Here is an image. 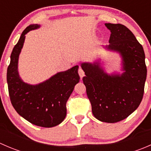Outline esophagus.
<instances>
[{"instance_id":"34e87169","label":"esophagus","mask_w":151,"mask_h":151,"mask_svg":"<svg viewBox=\"0 0 151 151\" xmlns=\"http://www.w3.org/2000/svg\"><path fill=\"white\" fill-rule=\"evenodd\" d=\"M78 73H79V75H80V78H81V79L83 78V77L85 76V72H84V71H83V69L82 68H79Z\"/></svg>"}]
</instances>
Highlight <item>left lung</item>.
<instances>
[{"label": "left lung", "instance_id": "obj_1", "mask_svg": "<svg viewBox=\"0 0 151 151\" xmlns=\"http://www.w3.org/2000/svg\"><path fill=\"white\" fill-rule=\"evenodd\" d=\"M111 32L106 50L122 59V74H109L99 60L83 63V83L92 112L99 121L116 123L127 118L140 104L147 77L144 50L129 28L121 24L105 23Z\"/></svg>", "mask_w": 151, "mask_h": 151}]
</instances>
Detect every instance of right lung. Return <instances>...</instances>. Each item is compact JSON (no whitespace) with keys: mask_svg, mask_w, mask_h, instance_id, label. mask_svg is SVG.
<instances>
[{"mask_svg":"<svg viewBox=\"0 0 151 151\" xmlns=\"http://www.w3.org/2000/svg\"><path fill=\"white\" fill-rule=\"evenodd\" d=\"M39 28L40 25L33 24L23 30L11 54L6 78L11 102L17 112L32 124L50 128L60 124L66 118V102L80 82L79 66L57 73L39 84L25 83L18 72L19 56L25 35Z\"/></svg>","mask_w":151,"mask_h":151,"instance_id":"1","label":"right lung"}]
</instances>
